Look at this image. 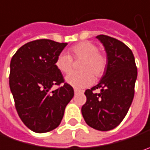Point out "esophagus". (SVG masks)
<instances>
[{"label": "esophagus", "instance_id": "obj_1", "mask_svg": "<svg viewBox=\"0 0 150 150\" xmlns=\"http://www.w3.org/2000/svg\"><path fill=\"white\" fill-rule=\"evenodd\" d=\"M74 91H75V93H77L80 92V90H78V89H74Z\"/></svg>", "mask_w": 150, "mask_h": 150}]
</instances>
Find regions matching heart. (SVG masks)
Wrapping results in <instances>:
<instances>
[{
	"label": "heart",
	"instance_id": "heart-1",
	"mask_svg": "<svg viewBox=\"0 0 150 150\" xmlns=\"http://www.w3.org/2000/svg\"><path fill=\"white\" fill-rule=\"evenodd\" d=\"M73 59L82 60L80 69L81 72H73L65 77L67 84L75 88H84L93 84L94 76L100 77L103 75L106 59L105 56L98 51L97 46L88 41L81 42L69 50V55L60 54L55 62L57 69L62 74H68L72 70Z\"/></svg>",
	"mask_w": 150,
	"mask_h": 150
}]
</instances>
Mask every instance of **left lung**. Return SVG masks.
Instances as JSON below:
<instances>
[{"label":"left lung","mask_w":150,"mask_h":150,"mask_svg":"<svg viewBox=\"0 0 150 150\" xmlns=\"http://www.w3.org/2000/svg\"><path fill=\"white\" fill-rule=\"evenodd\" d=\"M96 38L105 48L106 66L100 82L86 90L81 113L90 127L107 131L116 128L129 111L137 69L132 51L123 42L105 35ZM96 89H100L97 94L93 92Z\"/></svg>","instance_id":"8db88e82"}]
</instances>
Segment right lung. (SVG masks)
Returning <instances> with one entry per match:
<instances>
[{"mask_svg":"<svg viewBox=\"0 0 150 150\" xmlns=\"http://www.w3.org/2000/svg\"><path fill=\"white\" fill-rule=\"evenodd\" d=\"M50 39H38L21 46L10 62L9 87L22 122L37 133L56 129L66 105L74 97L73 88L63 82L55 62L67 46Z\"/></svg>","mask_w":150,"mask_h":150,"instance_id":"obj_1","label":"right lung"}]
</instances>
